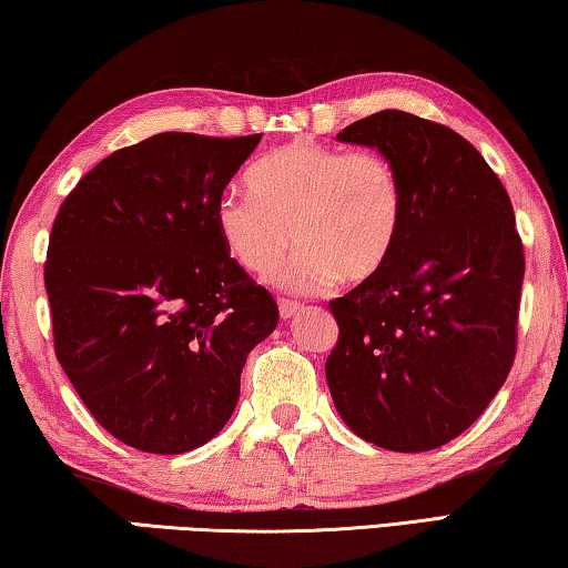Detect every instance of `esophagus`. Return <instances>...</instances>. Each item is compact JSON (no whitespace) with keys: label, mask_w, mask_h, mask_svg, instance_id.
Returning a JSON list of instances; mask_svg holds the SVG:
<instances>
[{"label":"esophagus","mask_w":568,"mask_h":568,"mask_svg":"<svg viewBox=\"0 0 568 568\" xmlns=\"http://www.w3.org/2000/svg\"><path fill=\"white\" fill-rule=\"evenodd\" d=\"M302 312V304L300 302H292V300H278V314H282V320H292L294 314Z\"/></svg>","instance_id":"1"}]
</instances>
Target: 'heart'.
<instances>
[{
	"label": "heart",
	"mask_w": 568,
	"mask_h": 568,
	"mask_svg": "<svg viewBox=\"0 0 568 568\" xmlns=\"http://www.w3.org/2000/svg\"><path fill=\"white\" fill-rule=\"evenodd\" d=\"M251 191L226 189L216 201L229 256L254 276H272L292 241L300 251L278 284L312 294L362 284L383 268L405 223V185L393 158L345 151L310 138L276 148L248 173Z\"/></svg>",
	"instance_id": "b5f03b06"
}]
</instances>
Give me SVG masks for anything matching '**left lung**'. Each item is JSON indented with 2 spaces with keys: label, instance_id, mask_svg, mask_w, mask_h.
<instances>
[{
  "label": "left lung",
  "instance_id": "obj_1",
  "mask_svg": "<svg viewBox=\"0 0 568 568\" xmlns=\"http://www.w3.org/2000/svg\"><path fill=\"white\" fill-rule=\"evenodd\" d=\"M337 141L393 158L405 223L389 262L329 302L339 327L324 367L334 407L385 450L440 448L478 420L514 365L526 268L514 206L448 125L383 110Z\"/></svg>",
  "mask_w": 568,
  "mask_h": 568
}]
</instances>
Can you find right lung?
Returning a JSON list of instances; mask_svg holds the SVG:
<instances>
[{
  "instance_id": "right-lung-1",
  "label": "right lung",
  "mask_w": 568,
  "mask_h": 568,
  "mask_svg": "<svg viewBox=\"0 0 568 568\" xmlns=\"http://www.w3.org/2000/svg\"><path fill=\"white\" fill-rule=\"evenodd\" d=\"M262 135L161 133L102 158L52 223L44 286L54 355L120 443L179 455L239 403L274 296L219 236L216 201Z\"/></svg>"
}]
</instances>
